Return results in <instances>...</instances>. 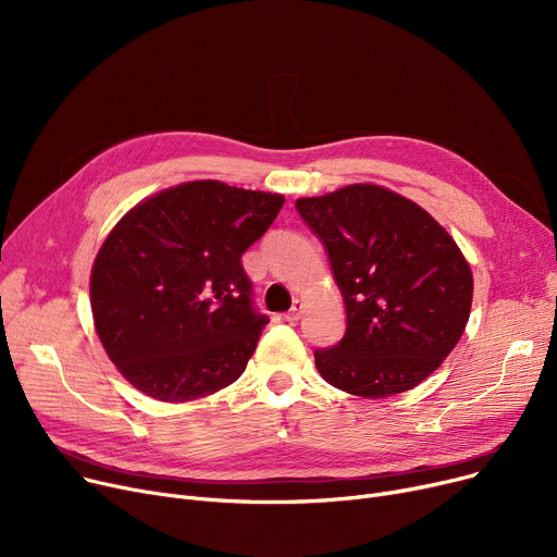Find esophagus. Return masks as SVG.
<instances>
[{"label":"esophagus","instance_id":"34e87169","mask_svg":"<svg viewBox=\"0 0 557 557\" xmlns=\"http://www.w3.org/2000/svg\"><path fill=\"white\" fill-rule=\"evenodd\" d=\"M302 300H296L294 302V307H290L286 313H284V320H286V323H298V320H300V315H302Z\"/></svg>","mask_w":557,"mask_h":557}]
</instances>
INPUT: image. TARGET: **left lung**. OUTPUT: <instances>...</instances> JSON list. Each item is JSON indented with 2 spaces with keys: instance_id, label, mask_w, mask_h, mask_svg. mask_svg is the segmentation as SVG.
<instances>
[{
  "instance_id": "1",
  "label": "left lung",
  "mask_w": 557,
  "mask_h": 557,
  "mask_svg": "<svg viewBox=\"0 0 557 557\" xmlns=\"http://www.w3.org/2000/svg\"><path fill=\"white\" fill-rule=\"evenodd\" d=\"M296 210L327 250L347 315L343 338L313 352L320 376L370 399L416 388L470 320L474 280L449 232L376 185L298 198Z\"/></svg>"
}]
</instances>
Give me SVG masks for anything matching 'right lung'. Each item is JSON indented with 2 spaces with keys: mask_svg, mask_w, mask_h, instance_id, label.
Wrapping results in <instances>:
<instances>
[{
  "mask_svg": "<svg viewBox=\"0 0 557 557\" xmlns=\"http://www.w3.org/2000/svg\"><path fill=\"white\" fill-rule=\"evenodd\" d=\"M282 205L280 194L194 181L141 200L112 227L90 302L110 361L137 391L191 401L242 376L269 323L242 255Z\"/></svg>",
  "mask_w": 557,
  "mask_h": 557,
  "instance_id": "right-lung-1",
  "label": "right lung"
}]
</instances>
